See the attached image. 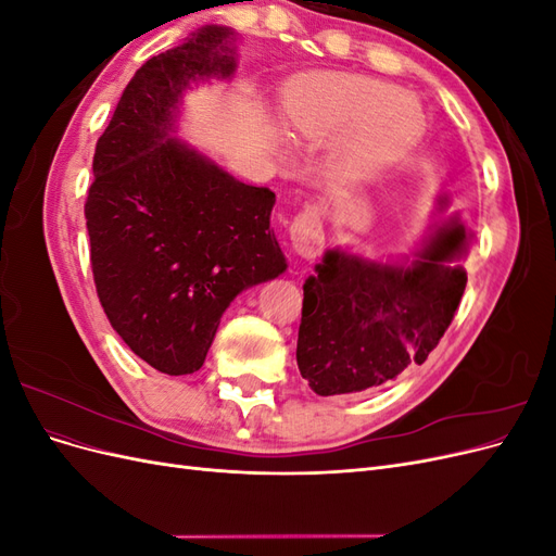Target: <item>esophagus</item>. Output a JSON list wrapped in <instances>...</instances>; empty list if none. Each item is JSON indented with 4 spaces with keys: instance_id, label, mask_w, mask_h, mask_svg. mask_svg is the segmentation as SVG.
<instances>
[{
    "instance_id": "1",
    "label": "esophagus",
    "mask_w": 556,
    "mask_h": 556,
    "mask_svg": "<svg viewBox=\"0 0 556 556\" xmlns=\"http://www.w3.org/2000/svg\"><path fill=\"white\" fill-rule=\"evenodd\" d=\"M290 241L296 255H301L304 260H313L323 252L325 245V231H323V223L313 208L301 211L294 223L290 227Z\"/></svg>"
}]
</instances>
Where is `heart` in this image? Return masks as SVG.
<instances>
[{
  "label": "heart",
  "mask_w": 556,
  "mask_h": 556,
  "mask_svg": "<svg viewBox=\"0 0 556 556\" xmlns=\"http://www.w3.org/2000/svg\"><path fill=\"white\" fill-rule=\"evenodd\" d=\"M282 121L294 139L333 148V166L345 180L380 176L422 141L427 117L413 94L392 83L355 74L301 78L282 94Z\"/></svg>",
  "instance_id": "1"
}]
</instances>
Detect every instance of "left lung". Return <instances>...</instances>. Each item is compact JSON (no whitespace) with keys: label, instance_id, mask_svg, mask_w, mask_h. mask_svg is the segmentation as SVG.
I'll list each match as a JSON object with an SVG mask.
<instances>
[{"label":"left lung","instance_id":"obj_1","mask_svg":"<svg viewBox=\"0 0 556 556\" xmlns=\"http://www.w3.org/2000/svg\"><path fill=\"white\" fill-rule=\"evenodd\" d=\"M441 211L447 197L439 199ZM470 233L457 215L401 260L331 248L304 282L296 364L319 396L357 394L422 364L457 311Z\"/></svg>","mask_w":556,"mask_h":556}]
</instances>
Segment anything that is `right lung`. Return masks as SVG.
Returning <instances> with one entry per match:
<instances>
[{
	"label": "right lung",
	"instance_id": "1",
	"mask_svg": "<svg viewBox=\"0 0 556 556\" xmlns=\"http://www.w3.org/2000/svg\"><path fill=\"white\" fill-rule=\"evenodd\" d=\"M239 35L204 25L134 74L99 137L86 201L99 301L117 336L157 371L201 368L243 290L288 268L276 194L241 182L174 137L182 97L237 72Z\"/></svg>",
	"mask_w": 556,
	"mask_h": 556
}]
</instances>
